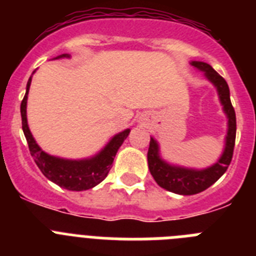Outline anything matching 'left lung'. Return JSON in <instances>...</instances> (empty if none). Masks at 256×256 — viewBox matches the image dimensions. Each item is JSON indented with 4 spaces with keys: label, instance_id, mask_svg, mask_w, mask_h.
Returning a JSON list of instances; mask_svg holds the SVG:
<instances>
[{
    "label": "left lung",
    "instance_id": "obj_1",
    "mask_svg": "<svg viewBox=\"0 0 256 256\" xmlns=\"http://www.w3.org/2000/svg\"><path fill=\"white\" fill-rule=\"evenodd\" d=\"M191 65L202 70V72H204L206 76L218 87L221 104L224 105V110L229 118V130H228L225 151L221 158L214 166L204 169V170H192V169H184L180 168V166H172V165L164 162L158 158V143L154 138H151L147 158L148 168H150L152 177L154 178V181L158 182L160 188L181 195H194L198 192H202L210 186H212L221 176L224 174L229 164H230L232 158H233L236 130H237L236 112H234L233 105L230 102L229 87H228L225 79L214 72L211 65L204 64V62L194 61L191 62Z\"/></svg>",
    "mask_w": 256,
    "mask_h": 256
}]
</instances>
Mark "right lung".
<instances>
[{
    "instance_id": "1",
    "label": "right lung",
    "mask_w": 256,
    "mask_h": 256,
    "mask_svg": "<svg viewBox=\"0 0 256 256\" xmlns=\"http://www.w3.org/2000/svg\"><path fill=\"white\" fill-rule=\"evenodd\" d=\"M60 57H68V56L62 54ZM30 84H31V78L27 82L26 95L20 104V114H22V128L27 143H28L30 154L35 160L38 169L48 180L66 190L83 191L95 188L96 184L104 181L105 177L108 176L118 148L121 147L124 139L128 138L130 130L128 128V130L116 135L100 154H96L95 158H88V160H64V158L50 156V154H45L42 148L36 144L35 139L30 132L28 124H27L26 106H27Z\"/></svg>"
}]
</instances>
